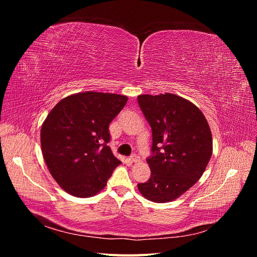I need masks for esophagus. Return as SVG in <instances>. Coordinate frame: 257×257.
Segmentation results:
<instances>
[{"mask_svg":"<svg viewBox=\"0 0 257 257\" xmlns=\"http://www.w3.org/2000/svg\"><path fill=\"white\" fill-rule=\"evenodd\" d=\"M131 161L133 162V163H138L139 161H141V158H139L138 154H135V153H134V154L131 157Z\"/></svg>","mask_w":257,"mask_h":257,"instance_id":"obj_1","label":"esophagus"}]
</instances>
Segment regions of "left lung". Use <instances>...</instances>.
I'll use <instances>...</instances> for the list:
<instances>
[{
	"label": "left lung",
	"instance_id": "1",
	"mask_svg": "<svg viewBox=\"0 0 257 257\" xmlns=\"http://www.w3.org/2000/svg\"><path fill=\"white\" fill-rule=\"evenodd\" d=\"M137 100L152 130L151 176L138 190L154 203H168L203 176L212 155L211 131L199 108L181 96L144 94Z\"/></svg>",
	"mask_w": 257,
	"mask_h": 257
}]
</instances>
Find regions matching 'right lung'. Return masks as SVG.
<instances>
[{"instance_id": "add662e5", "label": "right lung", "mask_w": 257, "mask_h": 257, "mask_svg": "<svg viewBox=\"0 0 257 257\" xmlns=\"http://www.w3.org/2000/svg\"><path fill=\"white\" fill-rule=\"evenodd\" d=\"M126 102V96L113 93H77L61 99L44 121V160L54 180L68 194L95 195L121 164L107 146L108 126Z\"/></svg>"}]
</instances>
